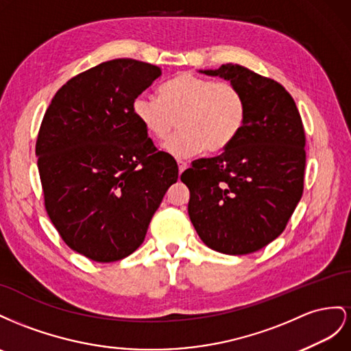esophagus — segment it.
<instances>
[{
    "instance_id": "obj_1",
    "label": "esophagus",
    "mask_w": 351,
    "mask_h": 351,
    "mask_svg": "<svg viewBox=\"0 0 351 351\" xmlns=\"http://www.w3.org/2000/svg\"><path fill=\"white\" fill-rule=\"evenodd\" d=\"M178 167H179V173H182L184 170L188 167V165L185 162H182V160H178Z\"/></svg>"
}]
</instances>
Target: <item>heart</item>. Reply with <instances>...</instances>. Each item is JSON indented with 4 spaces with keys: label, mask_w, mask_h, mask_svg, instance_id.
I'll use <instances>...</instances> for the list:
<instances>
[{
    "label": "heart",
    "mask_w": 351,
    "mask_h": 351,
    "mask_svg": "<svg viewBox=\"0 0 351 351\" xmlns=\"http://www.w3.org/2000/svg\"><path fill=\"white\" fill-rule=\"evenodd\" d=\"M134 116L154 139H166L179 119L181 132L165 144V152L175 158L203 153H220L241 134L247 119L243 93L228 82L193 73H179L160 89V98L138 95Z\"/></svg>",
    "instance_id": "heart-1"
}]
</instances>
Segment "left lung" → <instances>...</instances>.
<instances>
[{
	"instance_id": "left-lung-1",
	"label": "left lung",
	"mask_w": 351,
	"mask_h": 351,
	"mask_svg": "<svg viewBox=\"0 0 351 351\" xmlns=\"http://www.w3.org/2000/svg\"><path fill=\"white\" fill-rule=\"evenodd\" d=\"M243 93L247 119L225 152L199 158L181 175L189 189L188 215L215 252L241 256L282 234L303 194L306 136L293 97L274 79L244 66L198 70Z\"/></svg>"
}]
</instances>
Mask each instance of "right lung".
<instances>
[{"label": "right lung", "instance_id": "add662e5", "mask_svg": "<svg viewBox=\"0 0 351 351\" xmlns=\"http://www.w3.org/2000/svg\"><path fill=\"white\" fill-rule=\"evenodd\" d=\"M160 76L154 64L110 60L60 88L43 119L36 157L47 213L94 262L132 254L178 181L175 158L157 152L132 110Z\"/></svg>", "mask_w": 351, "mask_h": 351}]
</instances>
